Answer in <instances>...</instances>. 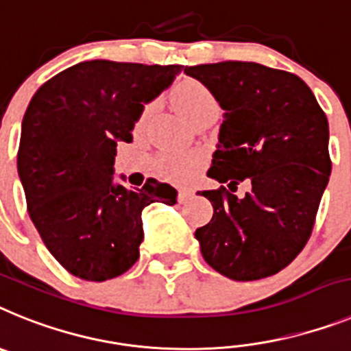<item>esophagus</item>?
Instances as JSON below:
<instances>
[{"instance_id":"obj_1","label":"esophagus","mask_w":351,"mask_h":351,"mask_svg":"<svg viewBox=\"0 0 351 351\" xmlns=\"http://www.w3.org/2000/svg\"><path fill=\"white\" fill-rule=\"evenodd\" d=\"M193 191L191 189H180L178 191V201L180 203H185V201L189 199V197H193Z\"/></svg>"}]
</instances>
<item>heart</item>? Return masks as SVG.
<instances>
[{"label": "heart", "instance_id": "b5f03b06", "mask_svg": "<svg viewBox=\"0 0 351 351\" xmlns=\"http://www.w3.org/2000/svg\"><path fill=\"white\" fill-rule=\"evenodd\" d=\"M173 104L176 106L182 114L189 121H196L197 118L210 114V112H219V100L215 97L210 86H206L203 81L194 77L180 79L178 83L171 90ZM155 109V102H146L141 108L136 120V127L141 129L146 121L150 120L152 112ZM199 166V155L197 154H176L166 155L160 158L158 167L160 173L167 178L175 180V182H185L196 173Z\"/></svg>", "mask_w": 351, "mask_h": 351}]
</instances>
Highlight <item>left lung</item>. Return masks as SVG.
I'll return each instance as SVG.
<instances>
[{"label":"left lung","mask_w":351,"mask_h":351,"mask_svg":"<svg viewBox=\"0 0 351 351\" xmlns=\"http://www.w3.org/2000/svg\"><path fill=\"white\" fill-rule=\"evenodd\" d=\"M224 109L203 191L212 221L196 230L206 263L234 281L274 276L302 251L328 184V121L298 75L252 62L185 66ZM247 179L252 191L237 198ZM227 185L224 186L223 184Z\"/></svg>","instance_id":"obj_1"}]
</instances>
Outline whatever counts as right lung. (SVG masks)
Returning a JSON list of instances; mask_svg holds the SVG:
<instances>
[{
	"label": "right lung",
	"instance_id": "obj_1",
	"mask_svg": "<svg viewBox=\"0 0 351 351\" xmlns=\"http://www.w3.org/2000/svg\"><path fill=\"white\" fill-rule=\"evenodd\" d=\"M184 65L108 60L77 63L45 81L24 112L17 171L28 213L49 252L72 276L102 282L139 258L141 212L176 191L148 178L143 189L112 182L117 143L132 141L143 104Z\"/></svg>",
	"mask_w": 351,
	"mask_h": 351
}]
</instances>
